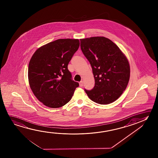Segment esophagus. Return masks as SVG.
Wrapping results in <instances>:
<instances>
[{"label":"esophagus","mask_w":158,"mask_h":158,"mask_svg":"<svg viewBox=\"0 0 158 158\" xmlns=\"http://www.w3.org/2000/svg\"><path fill=\"white\" fill-rule=\"evenodd\" d=\"M79 86L80 87H82L83 86V81H81L80 83H79Z\"/></svg>","instance_id":"obj_1"}]
</instances>
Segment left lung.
Listing matches in <instances>:
<instances>
[{"mask_svg": "<svg viewBox=\"0 0 158 158\" xmlns=\"http://www.w3.org/2000/svg\"><path fill=\"white\" fill-rule=\"evenodd\" d=\"M83 54L93 69L95 86L85 90L97 104H111L119 98L127 88L130 66L127 57L116 44L105 37L80 39Z\"/></svg>", "mask_w": 158, "mask_h": 158, "instance_id": "8db88e82", "label": "left lung"}]
</instances>
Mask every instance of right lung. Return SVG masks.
I'll use <instances>...</instances> for the list:
<instances>
[{
  "mask_svg": "<svg viewBox=\"0 0 158 158\" xmlns=\"http://www.w3.org/2000/svg\"><path fill=\"white\" fill-rule=\"evenodd\" d=\"M80 45L78 39H58L40 47L28 68L30 86L45 106L59 108L70 101L79 83L72 80L68 65Z\"/></svg>",
  "mask_w": 158,
  "mask_h": 158,
  "instance_id": "obj_1",
  "label": "right lung"
}]
</instances>
